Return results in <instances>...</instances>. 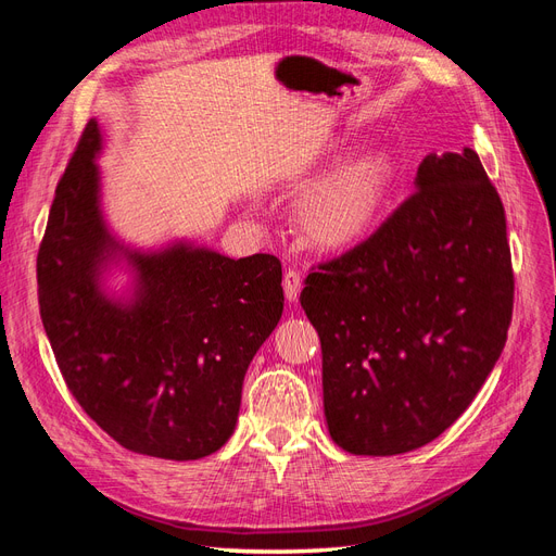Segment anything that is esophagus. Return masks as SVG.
Here are the masks:
<instances>
[{"label":"esophagus","mask_w":556,"mask_h":556,"mask_svg":"<svg viewBox=\"0 0 556 556\" xmlns=\"http://www.w3.org/2000/svg\"><path fill=\"white\" fill-rule=\"evenodd\" d=\"M301 288H304V278H301V274L299 271H285L282 290H285V296H288V301H292V304L299 299Z\"/></svg>","instance_id":"obj_1"}]
</instances>
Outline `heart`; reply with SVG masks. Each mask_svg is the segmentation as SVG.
I'll use <instances>...</instances> for the list:
<instances>
[{
    "instance_id": "heart-1",
    "label": "heart",
    "mask_w": 556,
    "mask_h": 556,
    "mask_svg": "<svg viewBox=\"0 0 556 556\" xmlns=\"http://www.w3.org/2000/svg\"><path fill=\"white\" fill-rule=\"evenodd\" d=\"M350 146L348 139L329 141L313 157L308 174L339 162ZM392 188L394 164L384 150H366L345 160L301 194L294 211L301 237L325 252L359 245L378 227Z\"/></svg>"
}]
</instances>
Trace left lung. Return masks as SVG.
Segmentation results:
<instances>
[{
  "mask_svg": "<svg viewBox=\"0 0 556 556\" xmlns=\"http://www.w3.org/2000/svg\"><path fill=\"white\" fill-rule=\"evenodd\" d=\"M513 292L506 213L478 153L427 155L415 194L299 296L333 443L392 457L439 439L498 362Z\"/></svg>",
  "mask_w": 556,
  "mask_h": 556,
  "instance_id": "obj_1",
  "label": "left lung"
}]
</instances>
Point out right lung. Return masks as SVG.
Returning a JSON list of instances; mask_svg holds the SVG:
<instances>
[{
  "mask_svg": "<svg viewBox=\"0 0 556 556\" xmlns=\"http://www.w3.org/2000/svg\"><path fill=\"white\" fill-rule=\"evenodd\" d=\"M102 148L90 121L50 206L37 257L46 336L70 392L113 441L160 459L208 457L233 433L248 366L282 315L280 262L117 239ZM115 267L130 276L121 295L105 285Z\"/></svg>",
  "mask_w": 556,
  "mask_h": 556,
  "instance_id": "right-lung-1",
  "label": "right lung"
}]
</instances>
